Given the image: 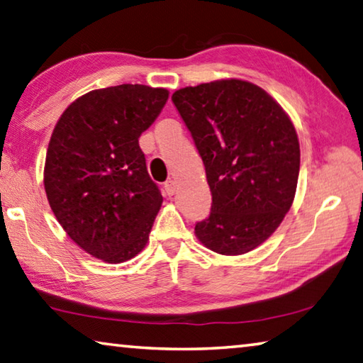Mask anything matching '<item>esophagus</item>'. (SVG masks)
<instances>
[{"instance_id": "34e87169", "label": "esophagus", "mask_w": 363, "mask_h": 363, "mask_svg": "<svg viewBox=\"0 0 363 363\" xmlns=\"http://www.w3.org/2000/svg\"><path fill=\"white\" fill-rule=\"evenodd\" d=\"M164 192H167L168 196H173L176 192V182L173 179H169L164 182Z\"/></svg>"}]
</instances>
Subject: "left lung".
<instances>
[{
    "label": "left lung",
    "mask_w": 363,
    "mask_h": 363,
    "mask_svg": "<svg viewBox=\"0 0 363 363\" xmlns=\"http://www.w3.org/2000/svg\"><path fill=\"white\" fill-rule=\"evenodd\" d=\"M171 100L192 133L213 195L196 238L217 254H246L274 233L294 203L300 144L291 117L241 79L179 89Z\"/></svg>",
    "instance_id": "8db88e82"
}]
</instances>
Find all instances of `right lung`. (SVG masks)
Masks as SVG:
<instances>
[{"label":"right lung","mask_w":363,"mask_h":363,"mask_svg":"<svg viewBox=\"0 0 363 363\" xmlns=\"http://www.w3.org/2000/svg\"><path fill=\"white\" fill-rule=\"evenodd\" d=\"M168 95L141 84L91 90L52 131L44 164L50 208L79 247L106 263L140 254L160 211L163 196L138 140Z\"/></svg>","instance_id":"obj_1"}]
</instances>
